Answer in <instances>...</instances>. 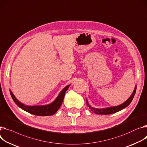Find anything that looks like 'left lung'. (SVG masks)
<instances>
[{"label":"left lung","instance_id":"1","mask_svg":"<svg viewBox=\"0 0 147 147\" xmlns=\"http://www.w3.org/2000/svg\"><path fill=\"white\" fill-rule=\"evenodd\" d=\"M136 86H135L134 90L131 96L128 99V100H126L124 103H123L121 105H119L118 106H112V107H106V108H102V109H98V108H94V107H92L89 103H88L87 100H86V103L88 107H89V109H91L92 112L96 114H99V115H109L112 113H116L117 112H118L119 111H121L122 109L125 108L126 107L128 106L131 102H132L134 95L136 92Z\"/></svg>","mask_w":147,"mask_h":147}]
</instances>
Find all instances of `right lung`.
I'll return each mask as SVG.
<instances>
[{
  "label": "right lung",
  "instance_id": "1",
  "mask_svg": "<svg viewBox=\"0 0 147 147\" xmlns=\"http://www.w3.org/2000/svg\"><path fill=\"white\" fill-rule=\"evenodd\" d=\"M70 86V84H68L65 86L51 103L46 105L27 106L19 102L16 98L11 90H10V93H11L15 103L24 111L36 116H50L53 115L60 107L64 99L65 92Z\"/></svg>",
  "mask_w": 147,
  "mask_h": 147
}]
</instances>
